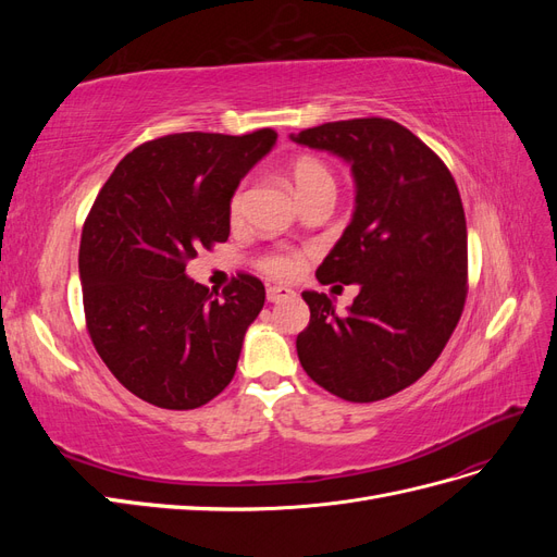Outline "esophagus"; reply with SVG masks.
Returning a JSON list of instances; mask_svg holds the SVG:
<instances>
[{"label":"esophagus","instance_id":"34e87169","mask_svg":"<svg viewBox=\"0 0 557 557\" xmlns=\"http://www.w3.org/2000/svg\"><path fill=\"white\" fill-rule=\"evenodd\" d=\"M295 293L290 288H283V285H269L267 288V299L269 301H281V299H288Z\"/></svg>","mask_w":557,"mask_h":557}]
</instances>
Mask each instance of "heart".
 <instances>
[{"mask_svg":"<svg viewBox=\"0 0 557 557\" xmlns=\"http://www.w3.org/2000/svg\"><path fill=\"white\" fill-rule=\"evenodd\" d=\"M293 183L295 190L301 201L311 199L318 193H334V174L330 166L313 156H301L293 162ZM244 201H246V185H239L237 190L230 197V218L237 221L244 211ZM305 264V256L299 250H288V248H272L264 250L258 258V267L267 276L272 278H293Z\"/></svg>","mask_w":557,"mask_h":557,"instance_id":"1","label":"heart"}]
</instances>
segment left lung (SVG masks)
Masks as SVG:
<instances>
[{
    "mask_svg": "<svg viewBox=\"0 0 557 557\" xmlns=\"http://www.w3.org/2000/svg\"><path fill=\"white\" fill-rule=\"evenodd\" d=\"M297 144L350 162L356 213L315 278L360 283L346 315L323 293L297 334L305 372L346 401H379L409 387L442 356L467 299V221L453 174L430 146L391 117L301 129Z\"/></svg>",
    "mask_w": 557,
    "mask_h": 557,
    "instance_id": "8db88e82",
    "label": "left lung"
}]
</instances>
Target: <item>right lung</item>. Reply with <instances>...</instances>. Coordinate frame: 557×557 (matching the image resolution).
<instances>
[{
    "mask_svg": "<svg viewBox=\"0 0 557 557\" xmlns=\"http://www.w3.org/2000/svg\"><path fill=\"white\" fill-rule=\"evenodd\" d=\"M274 141L272 127L150 139L117 162L83 223L78 272L92 346L153 407L197 409L237 372L264 285L239 272L211 297L185 264L227 242L230 197Z\"/></svg>",
    "mask_w": 557,
    "mask_h": 557,
    "instance_id": "1",
    "label": "right lung"
}]
</instances>
